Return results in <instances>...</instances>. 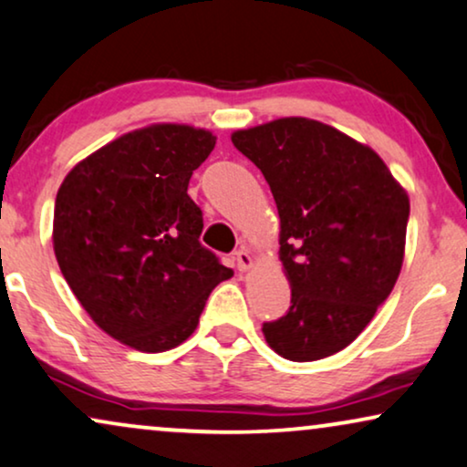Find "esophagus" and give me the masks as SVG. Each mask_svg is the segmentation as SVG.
<instances>
[{
	"instance_id": "esophagus-1",
	"label": "esophagus",
	"mask_w": 467,
	"mask_h": 467,
	"mask_svg": "<svg viewBox=\"0 0 467 467\" xmlns=\"http://www.w3.org/2000/svg\"><path fill=\"white\" fill-rule=\"evenodd\" d=\"M234 260H237V269L239 271H247L252 266V254L245 250V247H241V250L234 252Z\"/></svg>"
}]
</instances>
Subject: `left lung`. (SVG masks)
<instances>
[{"label": "left lung", "instance_id": "8db88e82", "mask_svg": "<svg viewBox=\"0 0 467 467\" xmlns=\"http://www.w3.org/2000/svg\"><path fill=\"white\" fill-rule=\"evenodd\" d=\"M233 145L265 175L282 226L292 296L263 325L266 344L296 363L344 350L400 277L408 194L376 151L306 117L239 130Z\"/></svg>", "mask_w": 467, "mask_h": 467}]
</instances>
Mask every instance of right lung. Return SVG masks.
Listing matches in <instances>:
<instances>
[{
    "label": "right lung",
    "instance_id": "1",
    "mask_svg": "<svg viewBox=\"0 0 467 467\" xmlns=\"http://www.w3.org/2000/svg\"><path fill=\"white\" fill-rule=\"evenodd\" d=\"M213 147L207 130H136L74 166L57 192L59 269L91 320L136 350L188 339L211 290L233 275L201 244L202 211L188 196Z\"/></svg>",
    "mask_w": 467,
    "mask_h": 467
}]
</instances>
